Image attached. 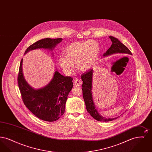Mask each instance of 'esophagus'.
I'll use <instances>...</instances> for the list:
<instances>
[{
    "label": "esophagus",
    "mask_w": 152,
    "mask_h": 152,
    "mask_svg": "<svg viewBox=\"0 0 152 152\" xmlns=\"http://www.w3.org/2000/svg\"><path fill=\"white\" fill-rule=\"evenodd\" d=\"M81 83H82L80 79H76L73 80V84H74L75 86H80L81 84Z\"/></svg>",
    "instance_id": "esophagus-1"
}]
</instances>
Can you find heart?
Returning a JSON list of instances; mask_svg holds the SVG:
<instances>
[{"instance_id": "b5f03b06", "label": "heart", "mask_w": 152, "mask_h": 152, "mask_svg": "<svg viewBox=\"0 0 152 152\" xmlns=\"http://www.w3.org/2000/svg\"><path fill=\"white\" fill-rule=\"evenodd\" d=\"M99 53L100 46L95 40L74 42L65 48L64 56L59 58L58 63L66 72L72 70L75 63L80 71L85 72L94 66Z\"/></svg>"}]
</instances>
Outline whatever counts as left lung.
<instances>
[{
	"label": "left lung",
	"instance_id": "8db88e82",
	"mask_svg": "<svg viewBox=\"0 0 152 152\" xmlns=\"http://www.w3.org/2000/svg\"><path fill=\"white\" fill-rule=\"evenodd\" d=\"M112 44L110 47L103 55V56H107L115 53H125L132 55L130 50L121 42H120L117 38L113 36H109ZM92 77L93 69H91L88 71L84 73L81 75V79L83 81L82 84L83 95L86 103L88 112L94 118L99 121H110L116 118H107L99 115L94 106V102L92 98Z\"/></svg>",
	"mask_w": 152,
	"mask_h": 152
}]
</instances>
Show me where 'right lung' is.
Listing matches in <instances>:
<instances>
[{
  "label": "right lung",
  "mask_w": 152,
  "mask_h": 152,
  "mask_svg": "<svg viewBox=\"0 0 152 152\" xmlns=\"http://www.w3.org/2000/svg\"><path fill=\"white\" fill-rule=\"evenodd\" d=\"M62 40L61 38L43 39L31 45L24 54L40 48L52 51ZM22 65L23 58L20 63L18 81L24 105L42 120L49 122L58 120L64 113L67 97L73 86L72 77L64 76L56 71L50 83L43 88L35 89L29 86L24 79Z\"/></svg>",
  "instance_id": "add662e5"
}]
</instances>
